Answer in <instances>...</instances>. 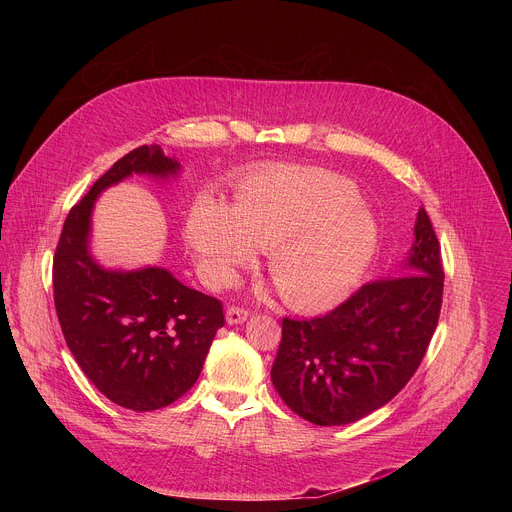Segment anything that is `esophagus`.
Segmentation results:
<instances>
[{
	"mask_svg": "<svg viewBox=\"0 0 512 512\" xmlns=\"http://www.w3.org/2000/svg\"><path fill=\"white\" fill-rule=\"evenodd\" d=\"M247 318H249V310H245V308L233 306V308L227 310V322H229L231 326H233V324H243Z\"/></svg>",
	"mask_w": 512,
	"mask_h": 512,
	"instance_id": "1",
	"label": "esophagus"
}]
</instances>
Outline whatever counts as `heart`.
<instances>
[{
  "mask_svg": "<svg viewBox=\"0 0 512 512\" xmlns=\"http://www.w3.org/2000/svg\"><path fill=\"white\" fill-rule=\"evenodd\" d=\"M356 200L344 176L273 170L249 178L235 208L200 196L186 233L202 271L221 283L271 249L269 273L283 298L314 312L346 300L377 253V223Z\"/></svg>",
  "mask_w": 512,
  "mask_h": 512,
  "instance_id": "heart-1",
  "label": "heart"
}]
</instances>
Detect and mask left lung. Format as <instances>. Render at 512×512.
I'll return each instance as SVG.
<instances>
[{"label": "left lung", "instance_id": "1", "mask_svg": "<svg viewBox=\"0 0 512 512\" xmlns=\"http://www.w3.org/2000/svg\"><path fill=\"white\" fill-rule=\"evenodd\" d=\"M413 235L401 275L364 283L326 316L283 318L271 381L306 421H358L389 403L417 371L440 318L444 267L423 208Z\"/></svg>", "mask_w": 512, "mask_h": 512}]
</instances>
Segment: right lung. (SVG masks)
I'll return each instance as SVG.
<instances>
[{"mask_svg": "<svg viewBox=\"0 0 512 512\" xmlns=\"http://www.w3.org/2000/svg\"><path fill=\"white\" fill-rule=\"evenodd\" d=\"M180 162L160 145L117 160L70 208L54 253V306L64 340L89 381L133 411L162 409L198 379L223 304L178 281L164 267L105 269L89 249L95 200L131 174L178 176Z\"/></svg>", "mask_w": 512, "mask_h": 512, "instance_id": "obj_1", "label": "right lung"}]
</instances>
